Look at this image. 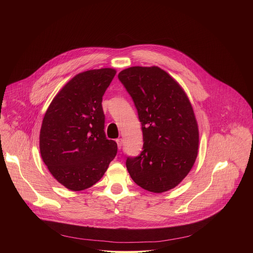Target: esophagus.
I'll use <instances>...</instances> for the list:
<instances>
[{"instance_id":"1","label":"esophagus","mask_w":253,"mask_h":253,"mask_svg":"<svg viewBox=\"0 0 253 253\" xmlns=\"http://www.w3.org/2000/svg\"><path fill=\"white\" fill-rule=\"evenodd\" d=\"M116 142H117V144H118V148H119V149H121V147H122V145H123V140H122V138H118V139H116Z\"/></svg>"}]
</instances>
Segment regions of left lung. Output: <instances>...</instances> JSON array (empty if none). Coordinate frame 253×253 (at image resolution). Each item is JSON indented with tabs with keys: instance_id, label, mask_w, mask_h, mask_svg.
<instances>
[{
	"instance_id": "obj_1",
	"label": "left lung",
	"mask_w": 253,
	"mask_h": 253,
	"mask_svg": "<svg viewBox=\"0 0 253 253\" xmlns=\"http://www.w3.org/2000/svg\"><path fill=\"white\" fill-rule=\"evenodd\" d=\"M118 78L133 100L143 133L142 151L127 157L126 169L145 190L169 191L186 177L198 155L192 105L178 83L159 67H130Z\"/></svg>"
}]
</instances>
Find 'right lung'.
Here are the masks:
<instances>
[{
    "label": "right lung",
    "mask_w": 253,
    "mask_h": 253,
    "mask_svg": "<svg viewBox=\"0 0 253 253\" xmlns=\"http://www.w3.org/2000/svg\"><path fill=\"white\" fill-rule=\"evenodd\" d=\"M116 70L80 73L56 94L40 132V151L52 176L72 191L99 180L117 155L118 146L104 131L102 96Z\"/></svg>",
    "instance_id": "add662e5"
}]
</instances>
